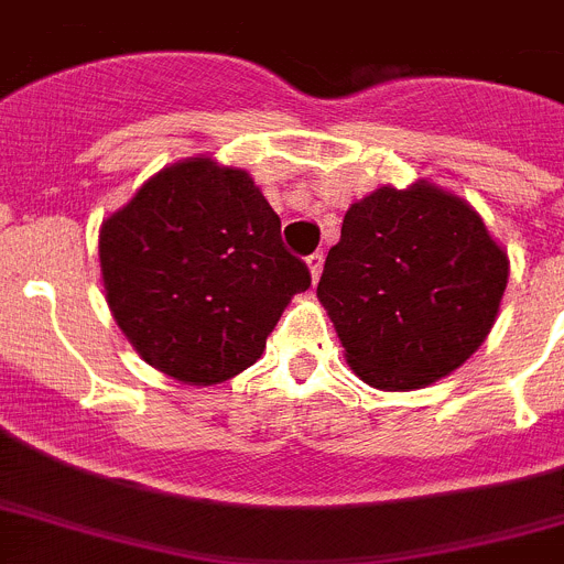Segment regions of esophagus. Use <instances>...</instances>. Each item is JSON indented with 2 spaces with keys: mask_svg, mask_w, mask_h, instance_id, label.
Masks as SVG:
<instances>
[{
  "mask_svg": "<svg viewBox=\"0 0 564 564\" xmlns=\"http://www.w3.org/2000/svg\"><path fill=\"white\" fill-rule=\"evenodd\" d=\"M308 270H312V281H319V272H323V252H314V256L306 258Z\"/></svg>",
  "mask_w": 564,
  "mask_h": 564,
  "instance_id": "34e87169",
  "label": "esophagus"
}]
</instances>
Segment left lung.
Segmentation results:
<instances>
[{
    "mask_svg": "<svg viewBox=\"0 0 564 564\" xmlns=\"http://www.w3.org/2000/svg\"><path fill=\"white\" fill-rule=\"evenodd\" d=\"M506 281L509 258L478 213L421 182L348 207L317 297L362 382L413 390L478 351Z\"/></svg>",
    "mask_w": 564,
    "mask_h": 564,
    "instance_id": "left-lung-1",
    "label": "left lung"
}]
</instances>
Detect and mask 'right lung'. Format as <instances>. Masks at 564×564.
Here are the masks:
<instances>
[{"instance_id": "right-lung-1", "label": "right lung", "mask_w": 564, "mask_h": 564, "mask_svg": "<svg viewBox=\"0 0 564 564\" xmlns=\"http://www.w3.org/2000/svg\"><path fill=\"white\" fill-rule=\"evenodd\" d=\"M111 314L140 357L187 384L250 368L292 294L312 286L247 171L185 160L104 221Z\"/></svg>"}]
</instances>
